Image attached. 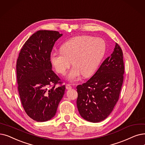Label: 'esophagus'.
<instances>
[{"label":"esophagus","instance_id":"1","mask_svg":"<svg viewBox=\"0 0 145 145\" xmlns=\"http://www.w3.org/2000/svg\"><path fill=\"white\" fill-rule=\"evenodd\" d=\"M66 88L67 89H71L72 88V86L70 84H66Z\"/></svg>","mask_w":145,"mask_h":145}]
</instances>
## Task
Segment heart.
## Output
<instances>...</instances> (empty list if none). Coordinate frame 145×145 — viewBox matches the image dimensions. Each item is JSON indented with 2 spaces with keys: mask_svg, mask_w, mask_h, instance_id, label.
<instances>
[{
  "mask_svg": "<svg viewBox=\"0 0 145 145\" xmlns=\"http://www.w3.org/2000/svg\"><path fill=\"white\" fill-rule=\"evenodd\" d=\"M61 52H52L50 61L56 71L65 74L72 65L74 66L67 74L71 81L81 74L89 77L96 72L106 52L105 41L99 38L83 35L72 38L63 44Z\"/></svg>",
  "mask_w": 145,
  "mask_h": 145,
  "instance_id": "b5f03b06",
  "label": "heart"
}]
</instances>
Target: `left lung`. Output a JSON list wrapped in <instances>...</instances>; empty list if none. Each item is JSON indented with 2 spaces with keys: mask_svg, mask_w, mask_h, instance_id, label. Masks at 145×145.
<instances>
[{
  "mask_svg": "<svg viewBox=\"0 0 145 145\" xmlns=\"http://www.w3.org/2000/svg\"><path fill=\"white\" fill-rule=\"evenodd\" d=\"M123 55L121 48L116 43L114 52L103 61L93 76L76 87L78 109L86 120L101 121L114 109L123 82Z\"/></svg>",
  "mask_w": 145,
  "mask_h": 145,
  "instance_id": "1",
  "label": "left lung"
}]
</instances>
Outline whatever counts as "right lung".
<instances>
[{
    "mask_svg": "<svg viewBox=\"0 0 145 145\" xmlns=\"http://www.w3.org/2000/svg\"><path fill=\"white\" fill-rule=\"evenodd\" d=\"M63 35L57 31L40 30L24 44L16 61L18 91L27 115L38 122L51 120L65 94V85L56 87L60 78L53 71L50 54Z\"/></svg>",
    "mask_w": 145,
    "mask_h": 145,
    "instance_id": "add662e5",
    "label": "right lung"
}]
</instances>
